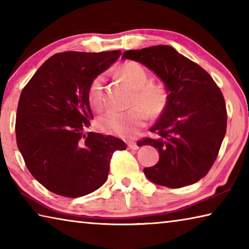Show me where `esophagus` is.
Here are the masks:
<instances>
[{
	"instance_id": "esophagus-1",
	"label": "esophagus",
	"mask_w": 249,
	"mask_h": 249,
	"mask_svg": "<svg viewBox=\"0 0 249 249\" xmlns=\"http://www.w3.org/2000/svg\"><path fill=\"white\" fill-rule=\"evenodd\" d=\"M127 146H128L129 149H134V150H137L138 148H140L136 142H127Z\"/></svg>"
}]
</instances>
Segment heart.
<instances>
[{
    "instance_id": "obj_1",
    "label": "heart",
    "mask_w": 249,
    "mask_h": 249,
    "mask_svg": "<svg viewBox=\"0 0 249 249\" xmlns=\"http://www.w3.org/2000/svg\"><path fill=\"white\" fill-rule=\"evenodd\" d=\"M120 78L134 90L132 104H136L127 111H108L99 119V128L103 133L127 137L135 130L145 125L147 113L150 117H157L165 111L169 94L165 86L148 83L149 75L141 65L129 62L119 72ZM89 102L92 108L100 111L104 107L103 80L95 78L89 88ZM140 105L138 106V104Z\"/></svg>"
}]
</instances>
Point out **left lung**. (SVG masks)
<instances>
[{
	"mask_svg": "<svg viewBox=\"0 0 249 249\" xmlns=\"http://www.w3.org/2000/svg\"><path fill=\"white\" fill-rule=\"evenodd\" d=\"M122 59L150 69L169 94L166 109L150 128L155 137L140 142V146L150 145L159 153L158 162L145 168V176L172 189L197 182L215 161L226 133L220 88L203 68L170 46L126 50Z\"/></svg>",
	"mask_w": 249,
	"mask_h": 249,
	"instance_id": "left-lung-1",
	"label": "left lung"
}]
</instances>
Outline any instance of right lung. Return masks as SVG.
<instances>
[{
	"mask_svg": "<svg viewBox=\"0 0 249 249\" xmlns=\"http://www.w3.org/2000/svg\"><path fill=\"white\" fill-rule=\"evenodd\" d=\"M121 50L65 52L47 59L25 86L16 113V141L27 169L56 195L79 197L102 187L109 160L125 142L87 132L89 88Z\"/></svg>",
	"mask_w": 249,
	"mask_h": 249,
	"instance_id": "add662e5",
	"label": "right lung"
}]
</instances>
